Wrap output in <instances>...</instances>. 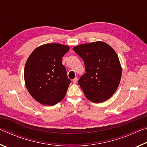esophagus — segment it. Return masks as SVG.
<instances>
[{
  "mask_svg": "<svg viewBox=\"0 0 147 147\" xmlns=\"http://www.w3.org/2000/svg\"><path fill=\"white\" fill-rule=\"evenodd\" d=\"M77 81H78V78H77V77H75V78L73 80V83H76Z\"/></svg>",
  "mask_w": 147,
  "mask_h": 147,
  "instance_id": "obj_1",
  "label": "esophagus"
}]
</instances>
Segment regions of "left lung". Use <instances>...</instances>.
<instances>
[{"instance_id":"left-lung-1","label":"left lung","mask_w":147,"mask_h":147,"mask_svg":"<svg viewBox=\"0 0 147 147\" xmlns=\"http://www.w3.org/2000/svg\"><path fill=\"white\" fill-rule=\"evenodd\" d=\"M73 49L85 64L86 73L79 79L78 85L86 97L95 103L108 100L116 91L121 78L117 54L102 41L82 44Z\"/></svg>"}]
</instances>
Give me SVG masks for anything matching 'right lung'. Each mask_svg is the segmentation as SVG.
I'll use <instances>...</instances> for the list:
<instances>
[{
    "instance_id": "obj_1",
    "label": "right lung",
    "mask_w": 147,
    "mask_h": 147,
    "mask_svg": "<svg viewBox=\"0 0 147 147\" xmlns=\"http://www.w3.org/2000/svg\"><path fill=\"white\" fill-rule=\"evenodd\" d=\"M69 47L58 43L45 44L32 52L24 67L27 89L35 100L52 106L65 96L71 80L62 64Z\"/></svg>"
}]
</instances>
